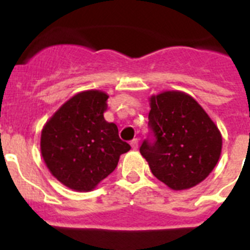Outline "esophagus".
<instances>
[{"label":"esophagus","mask_w":250,"mask_h":250,"mask_svg":"<svg viewBox=\"0 0 250 250\" xmlns=\"http://www.w3.org/2000/svg\"><path fill=\"white\" fill-rule=\"evenodd\" d=\"M130 145H131L132 149H138V146H139V140H138V139H134V140H131Z\"/></svg>","instance_id":"1"}]
</instances>
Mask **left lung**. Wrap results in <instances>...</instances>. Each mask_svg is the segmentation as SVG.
<instances>
[{
    "mask_svg": "<svg viewBox=\"0 0 250 250\" xmlns=\"http://www.w3.org/2000/svg\"><path fill=\"white\" fill-rule=\"evenodd\" d=\"M154 141L140 146L151 173L173 190L202 183L222 154L219 129L199 104L183 91H164L149 99Z\"/></svg>",
    "mask_w": 250,
    "mask_h": 250,
    "instance_id": "8db88e82",
    "label": "left lung"
}]
</instances>
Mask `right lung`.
<instances>
[{
	"mask_svg": "<svg viewBox=\"0 0 250 250\" xmlns=\"http://www.w3.org/2000/svg\"><path fill=\"white\" fill-rule=\"evenodd\" d=\"M109 95L87 90L74 95L41 131V155L50 173L65 187L91 191L116 167L131 147L118 126L104 119Z\"/></svg>",
	"mask_w": 250,
	"mask_h": 250,
	"instance_id": "1",
	"label": "right lung"
}]
</instances>
